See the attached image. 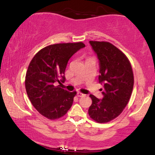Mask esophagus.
<instances>
[{"label": "esophagus", "mask_w": 155, "mask_h": 155, "mask_svg": "<svg viewBox=\"0 0 155 155\" xmlns=\"http://www.w3.org/2000/svg\"><path fill=\"white\" fill-rule=\"evenodd\" d=\"M84 95L85 94H82V93H81V92H78V93H77V96L78 97H84Z\"/></svg>", "instance_id": "obj_1"}]
</instances>
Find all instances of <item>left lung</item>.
I'll use <instances>...</instances> for the list:
<instances>
[{
  "label": "left lung",
  "instance_id": "8db88e82",
  "mask_svg": "<svg viewBox=\"0 0 155 155\" xmlns=\"http://www.w3.org/2000/svg\"><path fill=\"white\" fill-rule=\"evenodd\" d=\"M99 61V83L104 84L102 99L90 94V118L99 124L118 117L130 100L134 84L132 66L127 56L108 41H90Z\"/></svg>",
  "mask_w": 155,
  "mask_h": 155
}]
</instances>
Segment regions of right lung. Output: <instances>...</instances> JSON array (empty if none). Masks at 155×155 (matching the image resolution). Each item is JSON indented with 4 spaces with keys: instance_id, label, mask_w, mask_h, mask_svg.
Listing matches in <instances>:
<instances>
[{
    "instance_id": "add662e5",
    "label": "right lung",
    "mask_w": 155,
    "mask_h": 155,
    "mask_svg": "<svg viewBox=\"0 0 155 155\" xmlns=\"http://www.w3.org/2000/svg\"><path fill=\"white\" fill-rule=\"evenodd\" d=\"M85 45L82 42L46 46L31 59L25 77L27 96L38 112L50 120L63 117L71 109L75 91L70 92L57 85L64 82L65 71L73 55Z\"/></svg>"
}]
</instances>
